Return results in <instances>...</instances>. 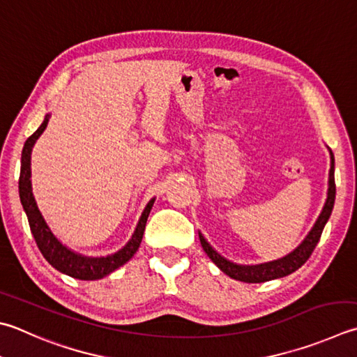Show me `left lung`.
Returning <instances> with one entry per match:
<instances>
[{"instance_id":"1","label":"left lung","mask_w":357,"mask_h":357,"mask_svg":"<svg viewBox=\"0 0 357 357\" xmlns=\"http://www.w3.org/2000/svg\"><path fill=\"white\" fill-rule=\"evenodd\" d=\"M329 155H331V167H329V180H328V197L324 205V210H321L319 219L315 220L314 227L311 231L307 233L305 241L291 252L286 257L275 259L271 262H264V264H257V266H241L234 264V262L225 259L224 257L214 250V248L208 244L206 239L199 233L200 244L204 247L205 253L210 257V259L216 264L222 272L233 280L244 281V283H264V281H271L275 278L286 277V275H291L292 272L297 271L301 266L305 264L307 258L311 257L315 245L320 241L321 231L326 225V222L331 216L334 200H335V181H334V155L333 152L329 151Z\"/></svg>"}]
</instances>
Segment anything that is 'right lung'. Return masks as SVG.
<instances>
[{
	"mask_svg": "<svg viewBox=\"0 0 357 357\" xmlns=\"http://www.w3.org/2000/svg\"><path fill=\"white\" fill-rule=\"evenodd\" d=\"M50 113L45 116L42 126L32 133V135L26 139L23 152H22V169H20V180H18V191H20V200H22L23 210L26 211V216L29 220L31 231L33 234V239H36L40 252L45 257V259L50 262V264L57 268L59 272H62L68 277L77 278V280H100L107 277V275L116 271L118 267L124 266L127 261H129L133 255L137 253L138 247L141 244V239H143L144 228L147 218H149V213L153 206V202L155 199H151L149 204L146 205L144 211L141 213V218L137 224L135 231H133L132 238L129 242L121 248V250L107 255V257L100 258H91V257H84V255L73 252L71 248L63 245L51 231V228L46 224L43 219L42 213H40L36 197L32 194V183H31V152L32 147L36 144L38 137L42 135L43 130L46 129L50 121Z\"/></svg>",
	"mask_w": 357,
	"mask_h": 357,
	"instance_id": "obj_1",
	"label": "right lung"
}]
</instances>
